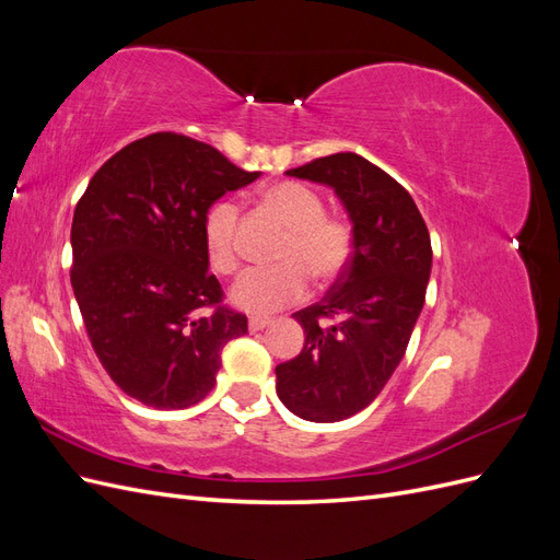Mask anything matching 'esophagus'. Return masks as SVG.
<instances>
[{
    "label": "esophagus",
    "instance_id": "1",
    "mask_svg": "<svg viewBox=\"0 0 560 560\" xmlns=\"http://www.w3.org/2000/svg\"><path fill=\"white\" fill-rule=\"evenodd\" d=\"M268 325H270L268 317H249V322H247L249 331H261V329H266Z\"/></svg>",
    "mask_w": 560,
    "mask_h": 560
}]
</instances>
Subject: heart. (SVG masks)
Returning a JSON list of instances; mask_svg holds the SVG:
<instances>
[{
    "label": "heart",
    "mask_w": 560,
    "mask_h": 560,
    "mask_svg": "<svg viewBox=\"0 0 560 560\" xmlns=\"http://www.w3.org/2000/svg\"><path fill=\"white\" fill-rule=\"evenodd\" d=\"M264 208L290 229L278 252L280 266L252 268L233 282L231 303L235 308L266 315L301 301L308 292V276L329 282L348 264L352 233L338 217L325 214V200L311 186L280 182L261 194ZM241 208L231 198L217 200L202 219V243L208 261L219 273L238 268Z\"/></svg>",
    "instance_id": "heart-1"
}]
</instances>
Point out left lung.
I'll use <instances>...</instances> for the list:
<instances>
[{
    "mask_svg": "<svg viewBox=\"0 0 560 560\" xmlns=\"http://www.w3.org/2000/svg\"><path fill=\"white\" fill-rule=\"evenodd\" d=\"M284 175L329 186L352 226V257L315 306L292 317L306 343L276 366L280 401L311 422H336L374 401L399 366L432 270L425 222L409 191L358 154H331Z\"/></svg>",
    "mask_w": 560,
    "mask_h": 560,
    "instance_id": "1",
    "label": "left lung"
}]
</instances>
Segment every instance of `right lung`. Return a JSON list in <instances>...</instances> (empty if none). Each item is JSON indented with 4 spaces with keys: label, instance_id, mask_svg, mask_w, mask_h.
Instances as JSON below:
<instances>
[{
    "label": "right lung",
    "instance_id": "add662e5",
    "mask_svg": "<svg viewBox=\"0 0 560 560\" xmlns=\"http://www.w3.org/2000/svg\"><path fill=\"white\" fill-rule=\"evenodd\" d=\"M206 142L154 132L93 175L72 219V290L91 346L132 399L171 411L214 387L222 348L247 317L218 306L202 219L259 179Z\"/></svg>",
    "mask_w": 560,
    "mask_h": 560
}]
</instances>
